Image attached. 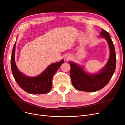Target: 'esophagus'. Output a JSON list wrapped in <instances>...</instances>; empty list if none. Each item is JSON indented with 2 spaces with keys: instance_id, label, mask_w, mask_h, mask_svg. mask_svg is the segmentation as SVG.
I'll use <instances>...</instances> for the list:
<instances>
[{
  "instance_id": "34e87169",
  "label": "esophagus",
  "mask_w": 125,
  "mask_h": 125,
  "mask_svg": "<svg viewBox=\"0 0 125 125\" xmlns=\"http://www.w3.org/2000/svg\"><path fill=\"white\" fill-rule=\"evenodd\" d=\"M68 59V58H67V59Z\"/></svg>"
}]
</instances>
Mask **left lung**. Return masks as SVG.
Segmentation results:
<instances>
[{
	"label": "left lung",
	"instance_id": "8db88e82",
	"mask_svg": "<svg viewBox=\"0 0 125 125\" xmlns=\"http://www.w3.org/2000/svg\"><path fill=\"white\" fill-rule=\"evenodd\" d=\"M101 37L107 41L110 50V56L106 65L99 73L89 74L81 66L69 62L71 66L70 75L72 84L77 89L81 91L95 92L106 85L114 74L116 69V59L114 44L109 33L102 29Z\"/></svg>",
	"mask_w": 125,
	"mask_h": 125
}]
</instances>
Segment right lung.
Returning a JSON list of instances; mask_svg holds the SVG:
<instances>
[{"instance_id": "add662e5", "label": "right lung", "mask_w": 125, "mask_h": 125, "mask_svg": "<svg viewBox=\"0 0 125 125\" xmlns=\"http://www.w3.org/2000/svg\"><path fill=\"white\" fill-rule=\"evenodd\" d=\"M16 44V42L14 44L11 58V68L14 80L21 89L30 94H41L48 93L52 88L53 75L63 63V59L48 66L38 76H26L20 72L16 66L14 58Z\"/></svg>"}]
</instances>
